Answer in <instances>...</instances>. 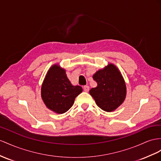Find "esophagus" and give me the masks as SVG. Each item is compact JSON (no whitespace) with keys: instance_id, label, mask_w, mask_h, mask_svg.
Wrapping results in <instances>:
<instances>
[{"instance_id":"obj_1","label":"esophagus","mask_w":161,"mask_h":161,"mask_svg":"<svg viewBox=\"0 0 161 161\" xmlns=\"http://www.w3.org/2000/svg\"><path fill=\"white\" fill-rule=\"evenodd\" d=\"M83 89H84V90L85 92H88V90H89V86H84V87H83Z\"/></svg>"}]
</instances>
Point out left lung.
Segmentation results:
<instances>
[{
    "label": "left lung",
    "instance_id": "left-lung-1",
    "mask_svg": "<svg viewBox=\"0 0 161 161\" xmlns=\"http://www.w3.org/2000/svg\"><path fill=\"white\" fill-rule=\"evenodd\" d=\"M97 86L90 90L97 105L105 112L120 106L126 97V85L116 67L112 64L98 71L92 77Z\"/></svg>",
    "mask_w": 161,
    "mask_h": 161
}]
</instances>
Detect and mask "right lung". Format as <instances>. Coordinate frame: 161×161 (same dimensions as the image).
Here are the masks:
<instances>
[{
  "instance_id": "1",
  "label": "right lung",
  "mask_w": 161,
  "mask_h": 161,
  "mask_svg": "<svg viewBox=\"0 0 161 161\" xmlns=\"http://www.w3.org/2000/svg\"><path fill=\"white\" fill-rule=\"evenodd\" d=\"M81 92V86H73L64 69L57 65L49 69L41 87V97L45 105L57 114L67 112Z\"/></svg>"
}]
</instances>
